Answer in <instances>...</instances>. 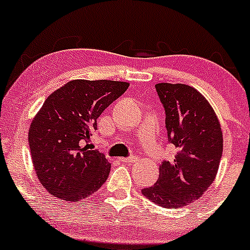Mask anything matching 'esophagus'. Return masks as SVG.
Returning a JSON list of instances; mask_svg holds the SVG:
<instances>
[{"label":"esophagus","mask_w":250,"mask_h":250,"mask_svg":"<svg viewBox=\"0 0 250 250\" xmlns=\"http://www.w3.org/2000/svg\"><path fill=\"white\" fill-rule=\"evenodd\" d=\"M120 161L121 162H125V163H130V162H134L136 161L137 157L136 156H130V157H120Z\"/></svg>","instance_id":"34e87169"}]
</instances>
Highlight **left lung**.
Segmentation results:
<instances>
[{"label": "left lung", "instance_id": "1", "mask_svg": "<svg viewBox=\"0 0 250 250\" xmlns=\"http://www.w3.org/2000/svg\"><path fill=\"white\" fill-rule=\"evenodd\" d=\"M166 111L168 141L176 154L160 166L156 183L142 194L163 208H179L200 199L216 176L223 137L214 109L206 97L182 83H157Z\"/></svg>", "mask_w": 250, "mask_h": 250}]
</instances>
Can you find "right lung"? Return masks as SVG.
<instances>
[{
    "mask_svg": "<svg viewBox=\"0 0 250 250\" xmlns=\"http://www.w3.org/2000/svg\"><path fill=\"white\" fill-rule=\"evenodd\" d=\"M128 87L121 81L73 80L47 97L28 140L37 177L51 195L77 202L108 179L110 163L88 142L100 115Z\"/></svg>",
    "mask_w": 250,
    "mask_h": 250,
    "instance_id": "1",
    "label": "right lung"
}]
</instances>
